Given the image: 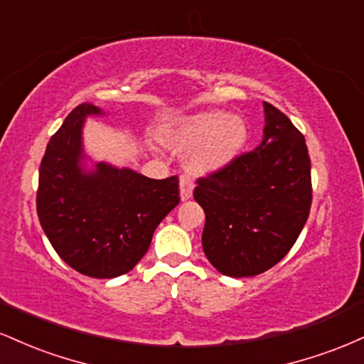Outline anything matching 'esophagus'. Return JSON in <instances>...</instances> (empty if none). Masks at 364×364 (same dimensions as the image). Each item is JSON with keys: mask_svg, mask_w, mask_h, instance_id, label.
<instances>
[{"mask_svg": "<svg viewBox=\"0 0 364 364\" xmlns=\"http://www.w3.org/2000/svg\"><path fill=\"white\" fill-rule=\"evenodd\" d=\"M191 195H193V181L188 176H181L179 178V196L183 202H186L191 198Z\"/></svg>", "mask_w": 364, "mask_h": 364, "instance_id": "34e87169", "label": "esophagus"}]
</instances>
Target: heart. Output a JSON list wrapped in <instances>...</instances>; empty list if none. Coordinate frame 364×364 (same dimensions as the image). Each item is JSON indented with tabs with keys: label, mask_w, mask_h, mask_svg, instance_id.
<instances>
[{
	"label": "heart",
	"mask_w": 364,
	"mask_h": 364,
	"mask_svg": "<svg viewBox=\"0 0 364 364\" xmlns=\"http://www.w3.org/2000/svg\"><path fill=\"white\" fill-rule=\"evenodd\" d=\"M168 144L186 154L188 171L208 176L224 171L243 154L248 127L240 116L223 109H205L188 114L168 133Z\"/></svg>",
	"instance_id": "1"
}]
</instances>
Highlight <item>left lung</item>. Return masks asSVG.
Masks as SVG:
<instances>
[{"mask_svg": "<svg viewBox=\"0 0 364 364\" xmlns=\"http://www.w3.org/2000/svg\"><path fill=\"white\" fill-rule=\"evenodd\" d=\"M257 149L220 173L200 178L193 196L205 212L202 245L229 277H253L286 257L311 207V162L304 136L284 112L263 102Z\"/></svg>", "mask_w": 364, "mask_h": 364, "instance_id": "8db88e82", "label": "left lung"}]
</instances>
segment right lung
Returning a JSON list of instances; mask_svg holds the SVG:
<instances>
[{"instance_id": "obj_1", "label": "right lung", "mask_w": 364, "mask_h": 364, "mask_svg": "<svg viewBox=\"0 0 364 364\" xmlns=\"http://www.w3.org/2000/svg\"><path fill=\"white\" fill-rule=\"evenodd\" d=\"M104 114L83 102L66 116L46 147L37 190V215L53 248L72 269L94 279L129 272L179 203L178 176L150 179L102 161L87 168L83 123Z\"/></svg>"}]
</instances>
